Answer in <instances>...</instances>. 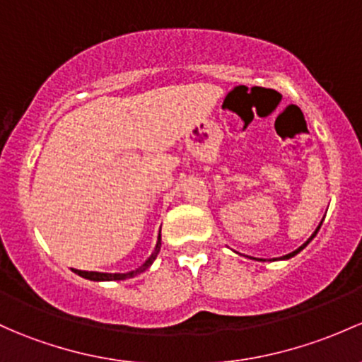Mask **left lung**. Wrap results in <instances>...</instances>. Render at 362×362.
Segmentation results:
<instances>
[{
  "mask_svg": "<svg viewBox=\"0 0 362 362\" xmlns=\"http://www.w3.org/2000/svg\"><path fill=\"white\" fill-rule=\"evenodd\" d=\"M319 227H321V226H319ZM319 227H317V229H315V232H314V234H312V235H310V238H309V241H307V243H303V245H302V246H300V248H298V250H295V251H291V253L284 255V257H283V258H291V257H295V255H296V253H298V251H302L303 248H305V246H307V245H309V243L312 241V239H314V238H315V234H317ZM260 260H262V258H260Z\"/></svg>",
  "mask_w": 362,
  "mask_h": 362,
  "instance_id": "8db88e82",
  "label": "left lung"
}]
</instances>
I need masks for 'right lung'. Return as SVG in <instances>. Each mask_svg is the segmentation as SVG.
<instances>
[{
    "label": "right lung",
    "instance_id": "1",
    "mask_svg": "<svg viewBox=\"0 0 362 362\" xmlns=\"http://www.w3.org/2000/svg\"><path fill=\"white\" fill-rule=\"evenodd\" d=\"M159 248H161V234H159L158 238V243H156V250L154 253L151 255L149 258L146 260V264L140 265L136 271H132V272H127V274H107V272H86V271H74L78 276L85 277V279H90V281H123V279H128V277H135L136 274L144 272L146 269H149L152 265V262L156 260V257H158L159 253Z\"/></svg>",
    "mask_w": 362,
    "mask_h": 362
}]
</instances>
